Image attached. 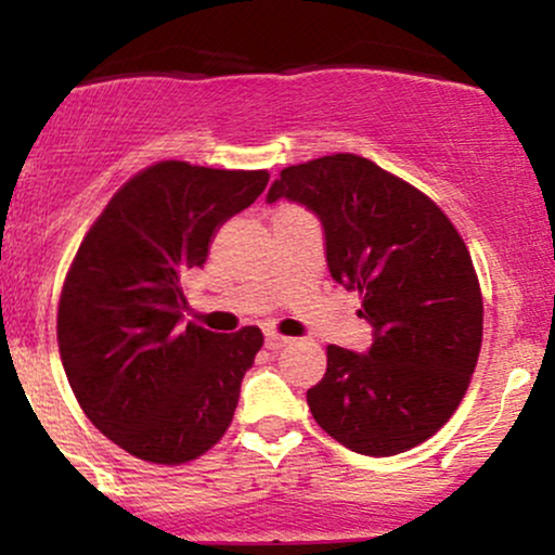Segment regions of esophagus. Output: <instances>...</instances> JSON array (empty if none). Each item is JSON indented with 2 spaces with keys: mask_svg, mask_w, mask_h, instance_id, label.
<instances>
[{
  "mask_svg": "<svg viewBox=\"0 0 555 555\" xmlns=\"http://www.w3.org/2000/svg\"><path fill=\"white\" fill-rule=\"evenodd\" d=\"M286 344H289L286 336L276 334V331H266V347L269 349H282V347H286Z\"/></svg>",
  "mask_w": 555,
  "mask_h": 555,
  "instance_id": "obj_1",
  "label": "esophagus"
}]
</instances>
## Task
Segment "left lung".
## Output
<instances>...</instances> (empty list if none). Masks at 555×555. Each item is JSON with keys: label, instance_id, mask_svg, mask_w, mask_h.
Instances as JSON below:
<instances>
[{"label": "left lung", "instance_id": "obj_1", "mask_svg": "<svg viewBox=\"0 0 555 555\" xmlns=\"http://www.w3.org/2000/svg\"><path fill=\"white\" fill-rule=\"evenodd\" d=\"M318 216L334 282L360 292L373 328L365 354L328 344L308 388L315 423L347 449L393 456L454 415L482 344L473 258L428 195L354 154L286 167L266 201Z\"/></svg>", "mask_w": 555, "mask_h": 555}]
</instances>
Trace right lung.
Masks as SVG:
<instances>
[{
    "label": "right lung",
    "mask_w": 555,
    "mask_h": 555,
    "mask_svg": "<svg viewBox=\"0 0 555 555\" xmlns=\"http://www.w3.org/2000/svg\"><path fill=\"white\" fill-rule=\"evenodd\" d=\"M266 184L263 169L158 162L119 188L67 271L56 315L67 380L86 417L138 460H197L232 423L263 334L180 326V279Z\"/></svg>",
    "instance_id": "1"
}]
</instances>
